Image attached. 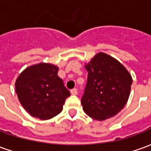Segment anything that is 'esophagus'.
I'll list each match as a JSON object with an SVG mask.
<instances>
[{
	"label": "esophagus",
	"mask_w": 151,
	"mask_h": 151,
	"mask_svg": "<svg viewBox=\"0 0 151 151\" xmlns=\"http://www.w3.org/2000/svg\"><path fill=\"white\" fill-rule=\"evenodd\" d=\"M70 92H71V94H72V95H78V90H77V88L72 89V90L70 91Z\"/></svg>",
	"instance_id": "1"
}]
</instances>
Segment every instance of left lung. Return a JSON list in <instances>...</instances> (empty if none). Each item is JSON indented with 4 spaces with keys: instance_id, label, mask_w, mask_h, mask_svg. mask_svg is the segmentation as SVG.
<instances>
[{
    "instance_id": "left-lung-1",
    "label": "left lung",
    "mask_w": 151,
    "mask_h": 151,
    "mask_svg": "<svg viewBox=\"0 0 151 151\" xmlns=\"http://www.w3.org/2000/svg\"><path fill=\"white\" fill-rule=\"evenodd\" d=\"M87 82L81 99L86 115L104 120L116 116L126 104L132 77L124 66L108 54L99 52L86 65Z\"/></svg>"
}]
</instances>
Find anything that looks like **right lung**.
Instances as JSON below:
<instances>
[{
  "label": "right lung",
  "instance_id": "right-lung-1",
  "mask_svg": "<svg viewBox=\"0 0 151 151\" xmlns=\"http://www.w3.org/2000/svg\"><path fill=\"white\" fill-rule=\"evenodd\" d=\"M59 68L40 63L20 73L15 82V91L22 107L31 116L48 120L62 111L70 92L57 76Z\"/></svg>",
  "mask_w": 151,
  "mask_h": 151
}]
</instances>
